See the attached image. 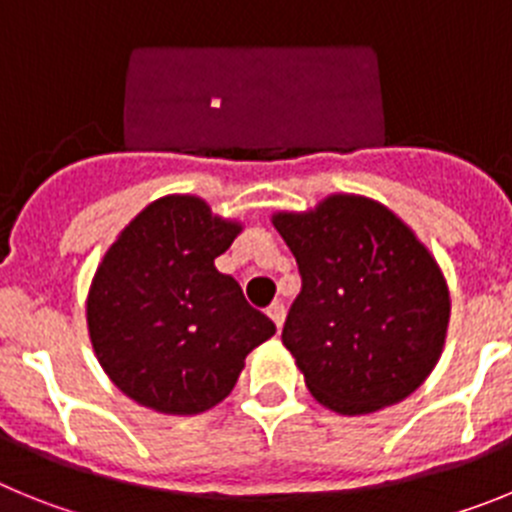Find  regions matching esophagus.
<instances>
[{
  "label": "esophagus",
  "mask_w": 512,
  "mask_h": 512,
  "mask_svg": "<svg viewBox=\"0 0 512 512\" xmlns=\"http://www.w3.org/2000/svg\"><path fill=\"white\" fill-rule=\"evenodd\" d=\"M266 315H269V318L277 323V328H282L284 318H287V307H284L282 302H271L269 310H266Z\"/></svg>",
  "instance_id": "1"
}]
</instances>
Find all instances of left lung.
I'll return each mask as SVG.
<instances>
[{"mask_svg": "<svg viewBox=\"0 0 512 512\" xmlns=\"http://www.w3.org/2000/svg\"><path fill=\"white\" fill-rule=\"evenodd\" d=\"M302 289L282 330L307 390L343 415L405 400L441 356L449 289L413 230L379 202L336 194L274 217Z\"/></svg>", "mask_w": 512, "mask_h": 512, "instance_id": "obj_1", "label": "left lung"}]
</instances>
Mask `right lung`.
<instances>
[{
  "instance_id": "1",
  "label": "right lung",
  "mask_w": 512,
  "mask_h": 512,
  "mask_svg": "<svg viewBox=\"0 0 512 512\" xmlns=\"http://www.w3.org/2000/svg\"><path fill=\"white\" fill-rule=\"evenodd\" d=\"M241 225L197 197L153 202L112 243L87 300L92 346L130 400L197 415L230 395L253 348L277 333L215 269Z\"/></svg>"
}]
</instances>
